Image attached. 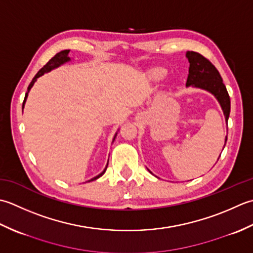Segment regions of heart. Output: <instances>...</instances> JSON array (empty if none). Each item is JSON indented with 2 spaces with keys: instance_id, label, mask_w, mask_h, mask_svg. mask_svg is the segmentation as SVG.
<instances>
[{
  "instance_id": "1",
  "label": "heart",
  "mask_w": 253,
  "mask_h": 253,
  "mask_svg": "<svg viewBox=\"0 0 253 253\" xmlns=\"http://www.w3.org/2000/svg\"><path fill=\"white\" fill-rule=\"evenodd\" d=\"M156 75H157V76H161V75H162V72H157Z\"/></svg>"
}]
</instances>
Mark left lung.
Listing matches in <instances>:
<instances>
[{
	"label": "left lung",
	"mask_w": 253,
	"mask_h": 253,
	"mask_svg": "<svg viewBox=\"0 0 253 253\" xmlns=\"http://www.w3.org/2000/svg\"><path fill=\"white\" fill-rule=\"evenodd\" d=\"M187 58L189 60L190 68L185 85H193L212 92L217 98L221 108H223L226 120H228L230 112V98L219 72L209 59H206L202 54L194 52V51H188ZM226 141H227V138L225 140V144Z\"/></svg>",
	"instance_id": "1"
}]
</instances>
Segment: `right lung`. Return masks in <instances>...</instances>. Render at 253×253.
<instances>
[{
    "mask_svg": "<svg viewBox=\"0 0 253 253\" xmlns=\"http://www.w3.org/2000/svg\"><path fill=\"white\" fill-rule=\"evenodd\" d=\"M69 52H70V50H63V51H61V52H59V53H56L52 59H50L49 60V62L45 65H43V68H41L40 70H39V72L37 74L35 75V77L33 79V81L30 82V84H29V86H28V88H27V92H26V95H25V99H24V102H23V108H24V105H25V101H26V99H27V96H28V91L30 90V88H32L33 87V85L35 84V82H36V80L38 79L39 76H41V75H43L45 72H49V71H51L52 69H55V68H58L59 65H61V64H63L64 62H66V61H69L70 60V58L68 56V54H69ZM107 166H108V164H107ZM106 169H107V167L105 168V170L104 171H102L100 174H98L97 177H95V178H92V179H90L89 181H92V180H96V179H98L99 177H101L102 174L105 173V171H106Z\"/></svg>",
    "mask_w": 253,
    "mask_h": 253,
    "instance_id": "add662e5",
    "label": "right lung"
}]
</instances>
